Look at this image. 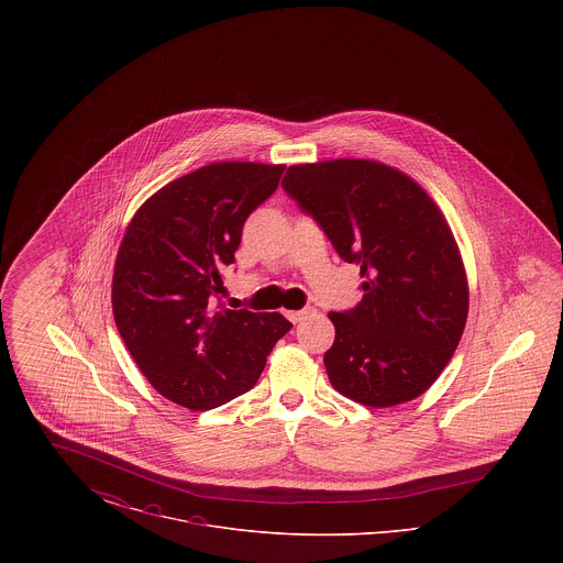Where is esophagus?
<instances>
[{
	"mask_svg": "<svg viewBox=\"0 0 563 563\" xmlns=\"http://www.w3.org/2000/svg\"><path fill=\"white\" fill-rule=\"evenodd\" d=\"M314 312V308H301V310H291V312H287V319L291 322L303 321L306 317H310Z\"/></svg>",
	"mask_w": 563,
	"mask_h": 563,
	"instance_id": "1",
	"label": "esophagus"
}]
</instances>
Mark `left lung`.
<instances>
[{
    "instance_id": "8db88e82",
    "label": "left lung",
    "mask_w": 563,
    "mask_h": 563,
    "mask_svg": "<svg viewBox=\"0 0 563 563\" xmlns=\"http://www.w3.org/2000/svg\"><path fill=\"white\" fill-rule=\"evenodd\" d=\"M283 189L344 262L361 266L363 299L329 312V382L367 407L420 397L450 363L468 314V283L445 217L413 179L379 162L297 164Z\"/></svg>"
}]
</instances>
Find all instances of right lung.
<instances>
[{
	"label": "right lung",
	"mask_w": 563,
	"mask_h": 563,
	"mask_svg": "<svg viewBox=\"0 0 563 563\" xmlns=\"http://www.w3.org/2000/svg\"><path fill=\"white\" fill-rule=\"evenodd\" d=\"M285 164L214 162L158 189L120 244L111 306L136 367L168 401L207 411L251 390L294 327L278 312L213 310L242 225Z\"/></svg>",
	"instance_id": "right-lung-1"
}]
</instances>
